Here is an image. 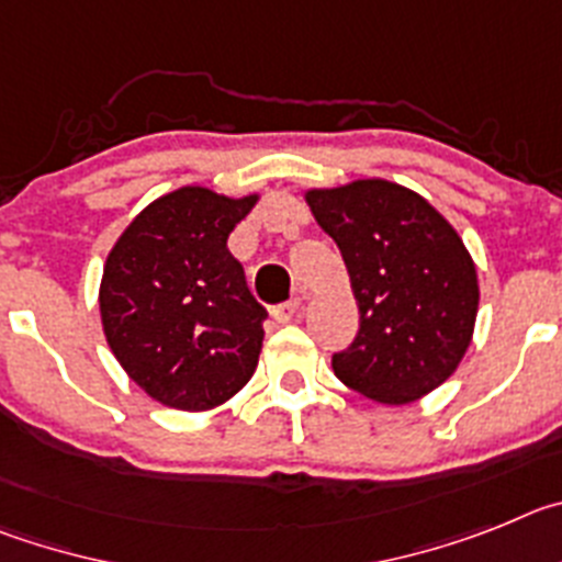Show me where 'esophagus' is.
I'll list each match as a JSON object with an SVG mask.
<instances>
[{"mask_svg": "<svg viewBox=\"0 0 562 562\" xmlns=\"http://www.w3.org/2000/svg\"><path fill=\"white\" fill-rule=\"evenodd\" d=\"M302 302L300 300H291V302H282V305H277L274 311H271V316H274V322H280V325H285V322H291L296 313H300Z\"/></svg>", "mask_w": 562, "mask_h": 562, "instance_id": "obj_1", "label": "esophagus"}]
</instances>
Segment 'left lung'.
<instances>
[{
    "label": "left lung",
    "instance_id": "left-lung-1",
    "mask_svg": "<svg viewBox=\"0 0 562 562\" xmlns=\"http://www.w3.org/2000/svg\"><path fill=\"white\" fill-rule=\"evenodd\" d=\"M336 240L361 313L356 341L333 356L341 383L406 406L457 372L479 313L476 262L423 195L386 179L305 193Z\"/></svg>",
    "mask_w": 562,
    "mask_h": 562
}]
</instances>
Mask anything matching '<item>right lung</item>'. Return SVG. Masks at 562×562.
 Returning <instances> with one entry per match:
<instances>
[{
    "label": "right lung",
    "instance_id": "obj_1",
    "mask_svg": "<svg viewBox=\"0 0 562 562\" xmlns=\"http://www.w3.org/2000/svg\"><path fill=\"white\" fill-rule=\"evenodd\" d=\"M257 201V193L229 199L210 187H179L150 201L105 257V341L161 406L206 412L255 375L266 307L226 240Z\"/></svg>",
    "mask_w": 562,
    "mask_h": 562
}]
</instances>
